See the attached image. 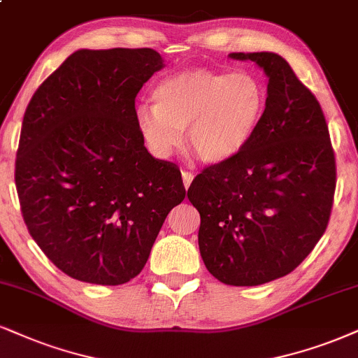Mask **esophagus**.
Wrapping results in <instances>:
<instances>
[{
	"label": "esophagus",
	"mask_w": 358,
	"mask_h": 358,
	"mask_svg": "<svg viewBox=\"0 0 358 358\" xmlns=\"http://www.w3.org/2000/svg\"><path fill=\"white\" fill-rule=\"evenodd\" d=\"M192 179H194V174H192V172H187V171H184V172H182L184 187L189 189V186H191V182H192Z\"/></svg>",
	"instance_id": "34e87169"
}]
</instances>
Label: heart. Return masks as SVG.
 Returning a JSON list of instances; mask_svg holds the SVG:
<instances>
[{"instance_id":"1","label":"heart","mask_w":358,"mask_h":358,"mask_svg":"<svg viewBox=\"0 0 358 358\" xmlns=\"http://www.w3.org/2000/svg\"><path fill=\"white\" fill-rule=\"evenodd\" d=\"M154 101L136 106L141 138L156 157L166 159L187 143L207 166H222L245 151L267 104L262 81L250 73L226 69H182L157 83Z\"/></svg>"}]
</instances>
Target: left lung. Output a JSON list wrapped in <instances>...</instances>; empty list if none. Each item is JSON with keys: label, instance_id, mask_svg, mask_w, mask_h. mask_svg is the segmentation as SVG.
I'll return each mask as SVG.
<instances>
[{"label": "left lung", "instance_id": "left-lung-1", "mask_svg": "<svg viewBox=\"0 0 358 358\" xmlns=\"http://www.w3.org/2000/svg\"><path fill=\"white\" fill-rule=\"evenodd\" d=\"M267 76V104L239 157L209 166L187 191L199 210V250L227 285H260L294 271L325 232L335 157L315 96L275 52H231Z\"/></svg>", "mask_w": 358, "mask_h": 358}]
</instances>
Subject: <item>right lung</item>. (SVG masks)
Instances as JSON below:
<instances>
[{
    "label": "right lung",
    "mask_w": 358,
    "mask_h": 358,
    "mask_svg": "<svg viewBox=\"0 0 358 358\" xmlns=\"http://www.w3.org/2000/svg\"><path fill=\"white\" fill-rule=\"evenodd\" d=\"M162 68L151 48L78 50L26 108L15 171L21 213L46 257L73 279H134L186 197L180 171L154 159L136 126V96Z\"/></svg>",
    "instance_id": "right-lung-1"
}]
</instances>
